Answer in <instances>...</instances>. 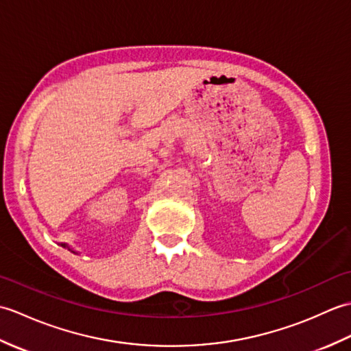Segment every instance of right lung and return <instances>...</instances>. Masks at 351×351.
<instances>
[{
    "instance_id": "obj_1",
    "label": "right lung",
    "mask_w": 351,
    "mask_h": 351,
    "mask_svg": "<svg viewBox=\"0 0 351 351\" xmlns=\"http://www.w3.org/2000/svg\"><path fill=\"white\" fill-rule=\"evenodd\" d=\"M64 247H66V245H64Z\"/></svg>"
}]
</instances>
